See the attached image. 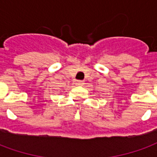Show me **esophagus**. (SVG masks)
Wrapping results in <instances>:
<instances>
[{
  "label": "esophagus",
  "mask_w": 157,
  "mask_h": 157,
  "mask_svg": "<svg viewBox=\"0 0 157 157\" xmlns=\"http://www.w3.org/2000/svg\"><path fill=\"white\" fill-rule=\"evenodd\" d=\"M75 84L77 86H82L84 85V82H82V81H77Z\"/></svg>",
  "instance_id": "obj_1"
}]
</instances>
